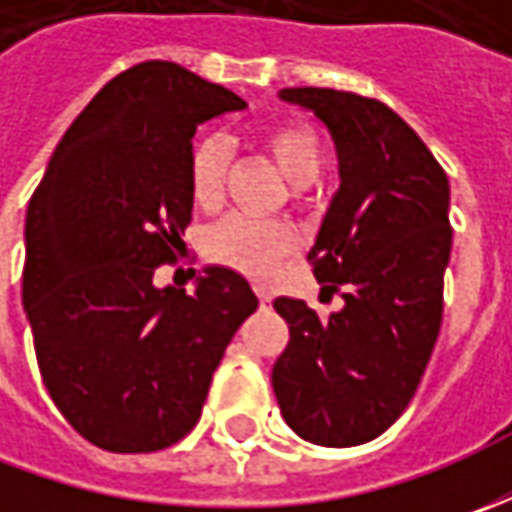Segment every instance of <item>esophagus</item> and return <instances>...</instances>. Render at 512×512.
Wrapping results in <instances>:
<instances>
[{
    "label": "esophagus",
    "mask_w": 512,
    "mask_h": 512,
    "mask_svg": "<svg viewBox=\"0 0 512 512\" xmlns=\"http://www.w3.org/2000/svg\"><path fill=\"white\" fill-rule=\"evenodd\" d=\"M256 296H259V302H262V307L270 305V293H265V290H256Z\"/></svg>",
    "instance_id": "34e87169"
}]
</instances>
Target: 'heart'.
Wrapping results in <instances>:
<instances>
[{
    "label": "heart",
    "mask_w": 512,
    "mask_h": 512,
    "mask_svg": "<svg viewBox=\"0 0 512 512\" xmlns=\"http://www.w3.org/2000/svg\"><path fill=\"white\" fill-rule=\"evenodd\" d=\"M262 148L282 170L293 187L313 185L325 165V150L319 136L305 125H279L262 136ZM233 148L225 136H207L190 156V193L199 207H216L225 196L227 170H230ZM299 247V236L293 227L282 222H259L242 213L222 219L207 233V253L247 273L253 279H270L282 259Z\"/></svg>",
    "instance_id": "1"
}]
</instances>
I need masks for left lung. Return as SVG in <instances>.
Here are the masks:
<instances>
[{
	"mask_svg": "<svg viewBox=\"0 0 512 512\" xmlns=\"http://www.w3.org/2000/svg\"><path fill=\"white\" fill-rule=\"evenodd\" d=\"M279 99L310 110L336 148L339 190L307 259L344 307L319 319L302 299L273 302L290 342L270 382L296 436L353 447L402 416L439 339L450 182L416 130L376 99L330 88H285Z\"/></svg>",
	"mask_w": 512,
	"mask_h": 512,
	"instance_id": "1",
	"label": "left lung"
}]
</instances>
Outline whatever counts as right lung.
<instances>
[{
    "instance_id": "right-lung-1",
    "label": "right lung",
    "mask_w": 512,
    "mask_h": 512,
    "mask_svg": "<svg viewBox=\"0 0 512 512\" xmlns=\"http://www.w3.org/2000/svg\"><path fill=\"white\" fill-rule=\"evenodd\" d=\"M242 108L182 65L142 62L76 116L30 199L22 305L39 373L102 450L150 453L190 433L225 347L259 307L222 265L193 293L153 285L185 245L196 128Z\"/></svg>"
}]
</instances>
